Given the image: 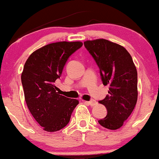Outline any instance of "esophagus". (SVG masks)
Returning <instances> with one entry per match:
<instances>
[{
    "label": "esophagus",
    "mask_w": 159,
    "mask_h": 159,
    "mask_svg": "<svg viewBox=\"0 0 159 159\" xmlns=\"http://www.w3.org/2000/svg\"><path fill=\"white\" fill-rule=\"evenodd\" d=\"M86 103H87L88 105H89V106H95V105L97 104V102H96V100H93H93L88 101V102H86Z\"/></svg>",
    "instance_id": "obj_1"
}]
</instances>
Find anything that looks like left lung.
Instances as JSON below:
<instances>
[{"instance_id": "8db88e82", "label": "left lung", "mask_w": 159, "mask_h": 159, "mask_svg": "<svg viewBox=\"0 0 159 159\" xmlns=\"http://www.w3.org/2000/svg\"><path fill=\"white\" fill-rule=\"evenodd\" d=\"M84 46L99 68L101 80L109 85V94L99 103L107 115L99 120L104 128L116 130L122 126L137 102V70L129 53L119 44L105 39L86 40Z\"/></svg>"}]
</instances>
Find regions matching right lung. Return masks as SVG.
<instances>
[{
  "label": "right lung",
  "instance_id": "obj_1",
  "mask_svg": "<svg viewBox=\"0 0 159 159\" xmlns=\"http://www.w3.org/2000/svg\"><path fill=\"white\" fill-rule=\"evenodd\" d=\"M83 43L57 42L38 49L28 57L21 74L26 103L37 122L47 132H57L69 123L79 104L77 99L60 95L55 83L68 58Z\"/></svg>",
  "mask_w": 159,
  "mask_h": 159
}]
</instances>
